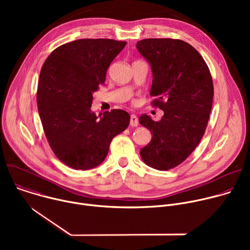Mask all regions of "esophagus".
<instances>
[{
  "label": "esophagus",
  "mask_w": 250,
  "mask_h": 250,
  "mask_svg": "<svg viewBox=\"0 0 250 250\" xmlns=\"http://www.w3.org/2000/svg\"><path fill=\"white\" fill-rule=\"evenodd\" d=\"M129 125H130L131 126H137V125H138V120H137V118H136L135 115H131V116H130Z\"/></svg>",
  "instance_id": "1"
}]
</instances>
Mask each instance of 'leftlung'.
<instances>
[{"mask_svg":"<svg viewBox=\"0 0 250 250\" xmlns=\"http://www.w3.org/2000/svg\"><path fill=\"white\" fill-rule=\"evenodd\" d=\"M151 66V102L164 112L159 122L139 118L151 131L149 144L140 149L148 166L166 171L184 162L205 133L212 104L213 85L202 55L189 43L173 39H146L136 44Z\"/></svg>","mask_w":250,"mask_h":250,"instance_id":"8db88e82","label":"left lung"}]
</instances>
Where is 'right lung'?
Wrapping results in <instances>:
<instances>
[{
	"mask_svg": "<svg viewBox=\"0 0 250 250\" xmlns=\"http://www.w3.org/2000/svg\"><path fill=\"white\" fill-rule=\"evenodd\" d=\"M126 42L83 39L60 45L42 68L37 103L48 144L56 157L76 170L100 165L112 139L129 124L128 113L91 112L93 93Z\"/></svg>",
	"mask_w": 250,
	"mask_h": 250,
	"instance_id": "right-lung-1",
	"label": "right lung"
}]
</instances>
